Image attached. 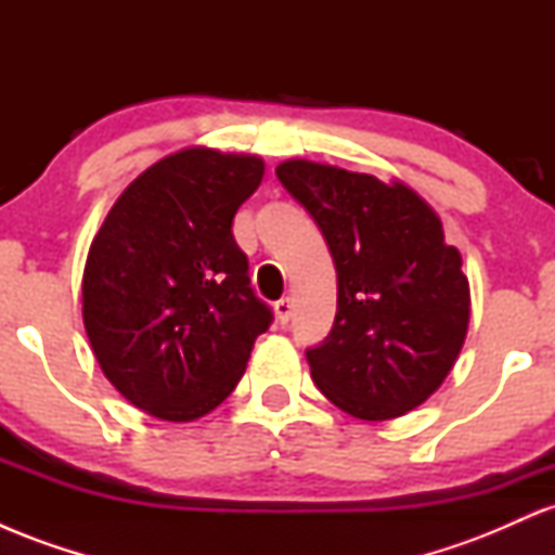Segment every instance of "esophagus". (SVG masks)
<instances>
[{
    "label": "esophagus",
    "mask_w": 555,
    "mask_h": 555,
    "mask_svg": "<svg viewBox=\"0 0 555 555\" xmlns=\"http://www.w3.org/2000/svg\"><path fill=\"white\" fill-rule=\"evenodd\" d=\"M273 310H276L279 321L286 323L292 318V299L289 297H282L276 305H273Z\"/></svg>",
    "instance_id": "obj_1"
}]
</instances>
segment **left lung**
<instances>
[{"mask_svg": "<svg viewBox=\"0 0 555 555\" xmlns=\"http://www.w3.org/2000/svg\"><path fill=\"white\" fill-rule=\"evenodd\" d=\"M336 266V318L305 349L310 375L347 415L401 417L443 384L467 336L469 282L436 211L401 182L292 158L276 167Z\"/></svg>", "mask_w": 555, "mask_h": 555, "instance_id": "left-lung-1", "label": "left lung"}]
</instances>
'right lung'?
I'll return each instance as SVG.
<instances>
[{"instance_id":"right-lung-1","label":"right lung","mask_w":555,"mask_h":555,"mask_svg":"<svg viewBox=\"0 0 555 555\" xmlns=\"http://www.w3.org/2000/svg\"><path fill=\"white\" fill-rule=\"evenodd\" d=\"M258 156L177 151L112 206L82 271V323L112 386L149 415L190 423L240 384L273 313L232 234Z\"/></svg>"}]
</instances>
